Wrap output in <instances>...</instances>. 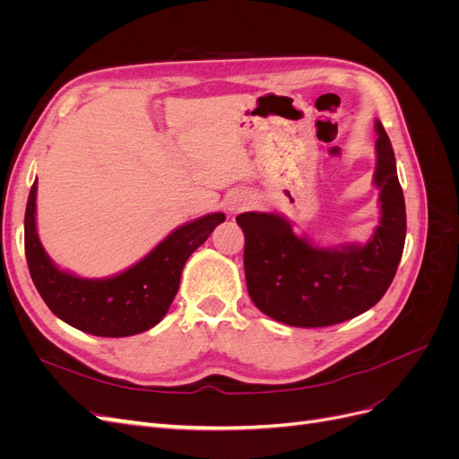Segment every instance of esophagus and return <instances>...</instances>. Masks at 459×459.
Listing matches in <instances>:
<instances>
[{"instance_id": "obj_1", "label": "esophagus", "mask_w": 459, "mask_h": 459, "mask_svg": "<svg viewBox=\"0 0 459 459\" xmlns=\"http://www.w3.org/2000/svg\"><path fill=\"white\" fill-rule=\"evenodd\" d=\"M251 204H253V197L247 195V193H233V195H230V199L226 201V208L230 214H238Z\"/></svg>"}]
</instances>
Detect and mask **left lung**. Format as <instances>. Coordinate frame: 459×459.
<instances>
[{"label":"left lung","mask_w":459,"mask_h":459,"mask_svg":"<svg viewBox=\"0 0 459 459\" xmlns=\"http://www.w3.org/2000/svg\"><path fill=\"white\" fill-rule=\"evenodd\" d=\"M375 130L381 220L366 245L316 247L272 212L235 218L245 233L248 295L272 319L293 327L335 325L375 307L393 283L406 241V204L391 140L379 120Z\"/></svg>","instance_id":"obj_1"}]
</instances>
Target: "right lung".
I'll list each match as a JSON object with an SVG mask.
<instances>
[{
    "instance_id": "obj_1",
    "label": "right lung",
    "mask_w": 459,
    "mask_h": 459,
    "mask_svg": "<svg viewBox=\"0 0 459 459\" xmlns=\"http://www.w3.org/2000/svg\"><path fill=\"white\" fill-rule=\"evenodd\" d=\"M36 182L24 214V253L32 281L48 308L63 322L97 337H130L155 327L169 312L191 253L226 220L206 214L174 230L132 268L105 280L59 270L36 231Z\"/></svg>"
}]
</instances>
